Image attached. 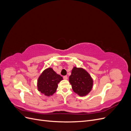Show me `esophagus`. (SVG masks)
Listing matches in <instances>:
<instances>
[{"mask_svg": "<svg viewBox=\"0 0 131 131\" xmlns=\"http://www.w3.org/2000/svg\"><path fill=\"white\" fill-rule=\"evenodd\" d=\"M63 79H65V80H67V79H68V77L66 76V75H65V76H63Z\"/></svg>", "mask_w": 131, "mask_h": 131, "instance_id": "34e87169", "label": "esophagus"}]
</instances>
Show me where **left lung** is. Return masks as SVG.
Masks as SVG:
<instances>
[{"mask_svg":"<svg viewBox=\"0 0 131 131\" xmlns=\"http://www.w3.org/2000/svg\"><path fill=\"white\" fill-rule=\"evenodd\" d=\"M74 92L80 96L88 94L92 88L93 80L90 74L82 68L74 67L69 77Z\"/></svg>","mask_w":131,"mask_h":131,"instance_id":"left-lung-1","label":"left lung"}]
</instances>
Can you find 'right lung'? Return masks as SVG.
Wrapping results in <instances>:
<instances>
[{
    "label": "right lung",
    "instance_id": "add662e5",
    "mask_svg": "<svg viewBox=\"0 0 131 131\" xmlns=\"http://www.w3.org/2000/svg\"><path fill=\"white\" fill-rule=\"evenodd\" d=\"M63 78L51 68L45 70L39 77L38 80V89L45 96L52 95L58 88V84Z\"/></svg>",
    "mask_w": 131,
    "mask_h": 131
}]
</instances>
